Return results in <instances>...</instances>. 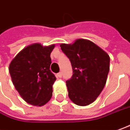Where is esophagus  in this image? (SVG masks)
<instances>
[{"mask_svg": "<svg viewBox=\"0 0 130 130\" xmlns=\"http://www.w3.org/2000/svg\"><path fill=\"white\" fill-rule=\"evenodd\" d=\"M56 76H57V77H59V78H61L62 77V73L59 72V73H58V74H56Z\"/></svg>", "mask_w": 130, "mask_h": 130, "instance_id": "34e87169", "label": "esophagus"}]
</instances>
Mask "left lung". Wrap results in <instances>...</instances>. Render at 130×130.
I'll return each instance as SVG.
<instances>
[{
	"instance_id": "left-lung-1",
	"label": "left lung",
	"mask_w": 130,
	"mask_h": 130,
	"mask_svg": "<svg viewBox=\"0 0 130 130\" xmlns=\"http://www.w3.org/2000/svg\"><path fill=\"white\" fill-rule=\"evenodd\" d=\"M60 46L73 69V76L67 80L69 97L79 106L91 104L105 86L110 56L88 39H77L72 44H61Z\"/></svg>"
}]
</instances>
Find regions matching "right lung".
Wrapping results in <instances>:
<instances>
[{
	"label": "right lung",
	"mask_w": 130,
	"mask_h": 130,
	"mask_svg": "<svg viewBox=\"0 0 130 130\" xmlns=\"http://www.w3.org/2000/svg\"><path fill=\"white\" fill-rule=\"evenodd\" d=\"M55 44L35 43L22 49L9 65V73L15 89L26 103L42 106L52 96L56 77L50 71V54Z\"/></svg>",
	"instance_id": "1"
}]
</instances>
